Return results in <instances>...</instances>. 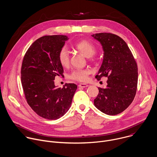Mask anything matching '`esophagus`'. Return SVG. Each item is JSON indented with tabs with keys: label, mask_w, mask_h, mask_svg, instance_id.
<instances>
[{
	"label": "esophagus",
	"mask_w": 157,
	"mask_h": 157,
	"mask_svg": "<svg viewBox=\"0 0 157 157\" xmlns=\"http://www.w3.org/2000/svg\"><path fill=\"white\" fill-rule=\"evenodd\" d=\"M78 86L80 87H86L88 86V85L86 84H84V83H81L78 85Z\"/></svg>",
	"instance_id": "34e87169"
}]
</instances>
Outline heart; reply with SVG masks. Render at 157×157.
<instances>
[{
  "label": "heart",
  "instance_id": "obj_1",
  "mask_svg": "<svg viewBox=\"0 0 157 157\" xmlns=\"http://www.w3.org/2000/svg\"><path fill=\"white\" fill-rule=\"evenodd\" d=\"M75 47L85 57L89 58L92 57L96 52L95 45L91 42L83 40L75 45ZM59 61L60 65L63 67H67L70 63V53L65 47H62L58 55ZM90 73V71L88 69H79L74 70L71 75L70 78L72 79L76 80L81 82H85L88 79V75Z\"/></svg>",
  "mask_w": 157,
  "mask_h": 157
}]
</instances>
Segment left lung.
<instances>
[{
  "label": "left lung",
  "mask_w": 157,
  "mask_h": 157,
  "mask_svg": "<svg viewBox=\"0 0 157 157\" xmlns=\"http://www.w3.org/2000/svg\"><path fill=\"white\" fill-rule=\"evenodd\" d=\"M102 46L103 59L95 78L108 77L105 88L98 87L94 105L101 112L116 115L125 110L136 94L138 70L125 41L117 35L101 33L92 34Z\"/></svg>",
  "instance_id": "obj_1"
}]
</instances>
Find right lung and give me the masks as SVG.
Masks as SVG:
<instances>
[{
  "mask_svg": "<svg viewBox=\"0 0 157 157\" xmlns=\"http://www.w3.org/2000/svg\"><path fill=\"white\" fill-rule=\"evenodd\" d=\"M68 39L63 35L41 37L31 45L23 60L21 80L27 102L47 120H57L68 112L77 89L72 83L57 87L54 81L56 76H63L58 55Z\"/></svg>",
  "mask_w": 157,
  "mask_h": 157,
  "instance_id": "1",
  "label": "right lung"
}]
</instances>
